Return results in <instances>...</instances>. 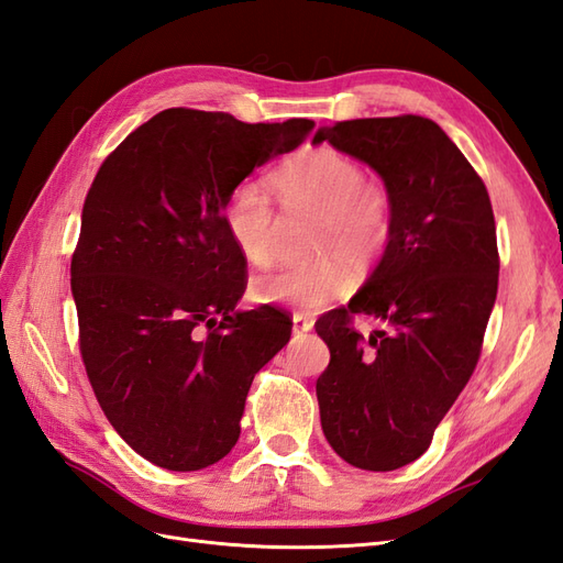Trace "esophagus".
I'll list each match as a JSON object with an SVG mask.
<instances>
[{"mask_svg":"<svg viewBox=\"0 0 563 563\" xmlns=\"http://www.w3.org/2000/svg\"><path fill=\"white\" fill-rule=\"evenodd\" d=\"M311 328H313V321L307 319V316H301V313L292 316V333L295 335H307Z\"/></svg>","mask_w":563,"mask_h":563,"instance_id":"34e87169","label":"esophagus"}]
</instances>
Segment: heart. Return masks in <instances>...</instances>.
<instances>
[{
  "mask_svg": "<svg viewBox=\"0 0 563 563\" xmlns=\"http://www.w3.org/2000/svg\"><path fill=\"white\" fill-rule=\"evenodd\" d=\"M285 211L319 216L313 250L330 254L307 266H283L252 283L264 305L319 311L328 301L347 295L352 278L341 256L352 264L376 258L393 230V207L385 187L368 183L362 164L338 150L321 147L285 166L273 178ZM225 228L238 252L254 266L276 256L278 216L262 185L242 180L225 201Z\"/></svg>",
  "mask_w": 563,
  "mask_h": 563,
  "instance_id": "heart-1",
  "label": "heart"
}]
</instances>
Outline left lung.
I'll list each match as a JSON object with an SVG mask.
<instances>
[{"label": "left lung", "instance_id": "left-lung-1", "mask_svg": "<svg viewBox=\"0 0 563 563\" xmlns=\"http://www.w3.org/2000/svg\"><path fill=\"white\" fill-rule=\"evenodd\" d=\"M380 176L393 230L378 266L316 333L330 364L316 380L330 446L364 471L419 459L478 364L497 299L499 254L485 183L423 117L356 119L316 131ZM352 314L384 328L366 339Z\"/></svg>", "mask_w": 563, "mask_h": 563}]
</instances>
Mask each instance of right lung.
<instances>
[{"instance_id": "add662e5", "label": "right lung", "mask_w": 563, "mask_h": 563, "mask_svg": "<svg viewBox=\"0 0 563 563\" xmlns=\"http://www.w3.org/2000/svg\"><path fill=\"white\" fill-rule=\"evenodd\" d=\"M311 131L166 109L97 170L70 262L80 354L109 423L156 466L199 471L233 450L254 376L290 342L283 311L238 309L247 262L223 211Z\"/></svg>"}]
</instances>
